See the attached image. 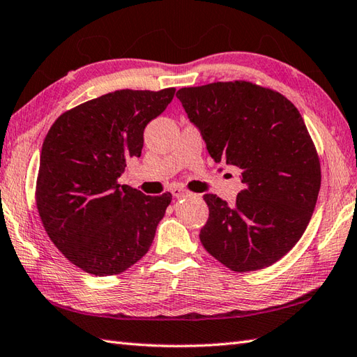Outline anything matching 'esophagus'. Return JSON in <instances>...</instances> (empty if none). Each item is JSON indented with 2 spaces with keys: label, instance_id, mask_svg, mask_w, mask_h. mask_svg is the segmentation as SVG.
<instances>
[{
  "label": "esophagus",
  "instance_id": "esophagus-1",
  "mask_svg": "<svg viewBox=\"0 0 357 357\" xmlns=\"http://www.w3.org/2000/svg\"><path fill=\"white\" fill-rule=\"evenodd\" d=\"M171 192H172L174 197H186V195H189V192L183 188H172Z\"/></svg>",
  "mask_w": 357,
  "mask_h": 357
}]
</instances>
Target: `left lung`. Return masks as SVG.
Wrapping results in <instances>:
<instances>
[{"label":"left lung","mask_w":357,"mask_h":357,"mask_svg":"<svg viewBox=\"0 0 357 357\" xmlns=\"http://www.w3.org/2000/svg\"><path fill=\"white\" fill-rule=\"evenodd\" d=\"M176 96L209 155L241 169L244 185L231 206L203 195V248L234 272L272 266L303 236L321 188L319 155L303 116L281 93L249 81L185 86Z\"/></svg>","instance_id":"obj_1"}]
</instances>
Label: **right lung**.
Wrapping results in <instances>:
<instances>
[{"label": "right lung", "mask_w": 357, "mask_h": 357, "mask_svg": "<svg viewBox=\"0 0 357 357\" xmlns=\"http://www.w3.org/2000/svg\"><path fill=\"white\" fill-rule=\"evenodd\" d=\"M176 89L117 90L62 113L44 139L35 200L52 243L70 263L96 276L125 272L151 248L172 200L119 185L140 157L145 126Z\"/></svg>", "instance_id": "obj_1"}]
</instances>
